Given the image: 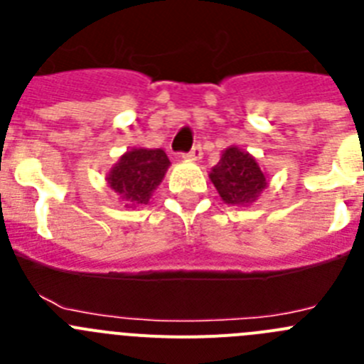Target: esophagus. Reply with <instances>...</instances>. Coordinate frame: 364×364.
Returning <instances> with one entry per match:
<instances>
[{
  "instance_id": "esophagus-1",
  "label": "esophagus",
  "mask_w": 364,
  "mask_h": 364,
  "mask_svg": "<svg viewBox=\"0 0 364 364\" xmlns=\"http://www.w3.org/2000/svg\"><path fill=\"white\" fill-rule=\"evenodd\" d=\"M184 159L189 160V162H197V160L202 159V149L198 146H195L189 153L184 154Z\"/></svg>"
}]
</instances>
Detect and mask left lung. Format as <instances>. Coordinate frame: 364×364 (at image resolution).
I'll return each mask as SVG.
<instances>
[{
    "instance_id": "1",
    "label": "left lung",
    "mask_w": 364,
    "mask_h": 364,
    "mask_svg": "<svg viewBox=\"0 0 364 364\" xmlns=\"http://www.w3.org/2000/svg\"><path fill=\"white\" fill-rule=\"evenodd\" d=\"M210 180L222 200L240 208L255 204L269 182L255 156L237 146L222 151L218 164L211 167Z\"/></svg>"
}]
</instances>
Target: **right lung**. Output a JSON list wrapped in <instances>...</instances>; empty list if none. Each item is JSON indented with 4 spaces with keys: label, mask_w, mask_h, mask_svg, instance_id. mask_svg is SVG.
Segmentation results:
<instances>
[{
    "label": "right lung",
    "mask_w": 364,
    "mask_h": 364,
    "mask_svg": "<svg viewBox=\"0 0 364 364\" xmlns=\"http://www.w3.org/2000/svg\"><path fill=\"white\" fill-rule=\"evenodd\" d=\"M169 166L171 162L164 149L133 147L109 169L105 182L125 208H138L149 204Z\"/></svg>",
    "instance_id": "obj_1"
}]
</instances>
